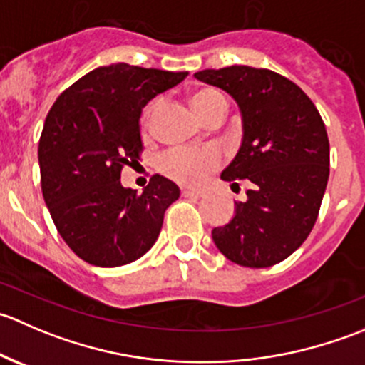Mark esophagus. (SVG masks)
<instances>
[{
	"label": "esophagus",
	"instance_id": "1",
	"mask_svg": "<svg viewBox=\"0 0 365 365\" xmlns=\"http://www.w3.org/2000/svg\"><path fill=\"white\" fill-rule=\"evenodd\" d=\"M182 196L183 197H194V200H197V197L203 196V192H201V190H194V189H183Z\"/></svg>",
	"mask_w": 365,
	"mask_h": 365
}]
</instances>
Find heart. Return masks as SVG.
Returning <instances> with one entry per match:
<instances>
[{"mask_svg":"<svg viewBox=\"0 0 365 365\" xmlns=\"http://www.w3.org/2000/svg\"><path fill=\"white\" fill-rule=\"evenodd\" d=\"M194 109L203 120L217 108H224L227 111V102L222 93L212 88H201L190 95ZM157 111V102H150L141 114V130L150 132L152 120ZM222 162V155L215 148L205 150H169L160 159V171L168 178L175 180L185 185L201 183L212 171H215Z\"/></svg>","mask_w":365,"mask_h":365,"instance_id":"b5f03b06","label":"heart"}]
</instances>
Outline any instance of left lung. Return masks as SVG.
<instances>
[{
	"instance_id": "8db88e82",
	"label": "left lung",
	"mask_w": 365,
	"mask_h": 365,
	"mask_svg": "<svg viewBox=\"0 0 365 365\" xmlns=\"http://www.w3.org/2000/svg\"><path fill=\"white\" fill-rule=\"evenodd\" d=\"M194 77L238 102L244 141L220 178L251 183L230 224L213 227L219 251L233 263L268 268L300 247L318 219L330 173L325 123L293 81L268 68L231 65Z\"/></svg>"
}]
</instances>
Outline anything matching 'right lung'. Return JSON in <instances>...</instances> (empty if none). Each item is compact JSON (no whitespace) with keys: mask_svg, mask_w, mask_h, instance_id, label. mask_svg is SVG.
<instances>
[{"mask_svg":"<svg viewBox=\"0 0 365 365\" xmlns=\"http://www.w3.org/2000/svg\"><path fill=\"white\" fill-rule=\"evenodd\" d=\"M187 72L116 63L67 88L47 113L38 143L43 201L65 244L95 267L146 254L178 187L153 175L141 194L123 189L121 169L141 159V111Z\"/></svg>","mask_w":365,"mask_h":365,"instance_id":"1","label":"right lung"}]
</instances>
